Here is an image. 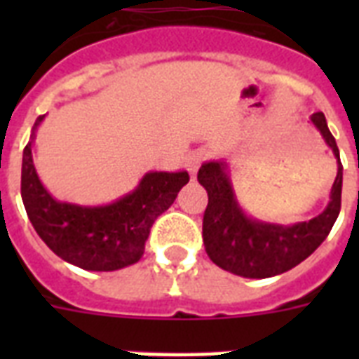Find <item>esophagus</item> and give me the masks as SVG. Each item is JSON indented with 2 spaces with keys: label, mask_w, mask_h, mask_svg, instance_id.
Wrapping results in <instances>:
<instances>
[{
  "label": "esophagus",
  "mask_w": 359,
  "mask_h": 359,
  "mask_svg": "<svg viewBox=\"0 0 359 359\" xmlns=\"http://www.w3.org/2000/svg\"><path fill=\"white\" fill-rule=\"evenodd\" d=\"M203 160H205V154H203V152H194V154H190V156L186 158V169H188L191 180H196L197 169H199V165L203 163Z\"/></svg>",
  "instance_id": "1"
}]
</instances>
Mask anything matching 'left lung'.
Returning a JSON list of instances; mask_svg holds the SVG:
<instances>
[{
  "label": "left lung",
  "instance_id": "obj_1",
  "mask_svg": "<svg viewBox=\"0 0 359 359\" xmlns=\"http://www.w3.org/2000/svg\"><path fill=\"white\" fill-rule=\"evenodd\" d=\"M311 123L320 130L337 158V177L328 207L309 222L281 227L245 218L235 201L224 163H203L197 173L199 184L208 194L207 210L203 214V242L214 264L242 278H272L306 261L330 235L341 210L343 165L323 111L313 114Z\"/></svg>",
  "mask_w": 359,
  "mask_h": 359
}]
</instances>
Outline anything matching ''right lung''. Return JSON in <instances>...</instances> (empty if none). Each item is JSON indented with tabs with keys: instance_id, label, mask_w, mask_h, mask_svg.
I'll use <instances>...</instances> for the list:
<instances>
[{
	"instance_id": "obj_1",
	"label": "right lung",
	"mask_w": 359,
	"mask_h": 359,
	"mask_svg": "<svg viewBox=\"0 0 359 359\" xmlns=\"http://www.w3.org/2000/svg\"><path fill=\"white\" fill-rule=\"evenodd\" d=\"M41 121L42 115L35 128ZM188 180L186 171L147 173L137 190L108 207H78L55 201L44 190L33 165L31 141L22 158V201L39 236L63 261L95 272L140 261L154 219L173 205Z\"/></svg>"
}]
</instances>
